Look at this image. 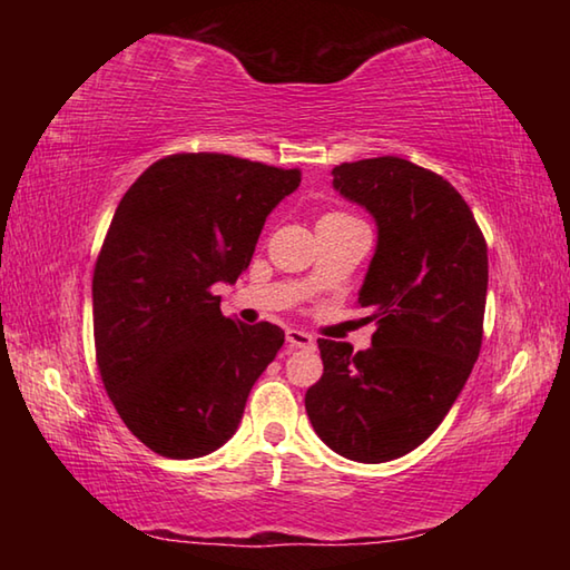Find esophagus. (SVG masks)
<instances>
[{"instance_id":"esophagus-1","label":"esophagus","mask_w":570,"mask_h":570,"mask_svg":"<svg viewBox=\"0 0 570 570\" xmlns=\"http://www.w3.org/2000/svg\"><path fill=\"white\" fill-rule=\"evenodd\" d=\"M286 342L292 344V346H296V350H314V336L308 334V332H302V330H286Z\"/></svg>"}]
</instances>
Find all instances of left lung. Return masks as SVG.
<instances>
[{
  "instance_id": "8db88e82",
  "label": "left lung",
  "mask_w": 570,
  "mask_h": 570,
  "mask_svg": "<svg viewBox=\"0 0 570 570\" xmlns=\"http://www.w3.org/2000/svg\"><path fill=\"white\" fill-rule=\"evenodd\" d=\"M332 176L377 226L360 288L377 332L356 354L350 342L320 340L324 374L306 392V414L336 455L387 462L420 448L465 387L482 342L488 246L438 173L382 156Z\"/></svg>"
}]
</instances>
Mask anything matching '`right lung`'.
Wrapping results in <instances>:
<instances>
[{"mask_svg": "<svg viewBox=\"0 0 570 570\" xmlns=\"http://www.w3.org/2000/svg\"><path fill=\"white\" fill-rule=\"evenodd\" d=\"M298 183V170L180 153L153 163L115 208L92 276L95 352L115 410L158 455L204 458L234 438L282 350L284 330L228 320L214 286L246 272Z\"/></svg>", "mask_w": 570, "mask_h": 570, "instance_id": "right-lung-1", "label": "right lung"}]
</instances>
